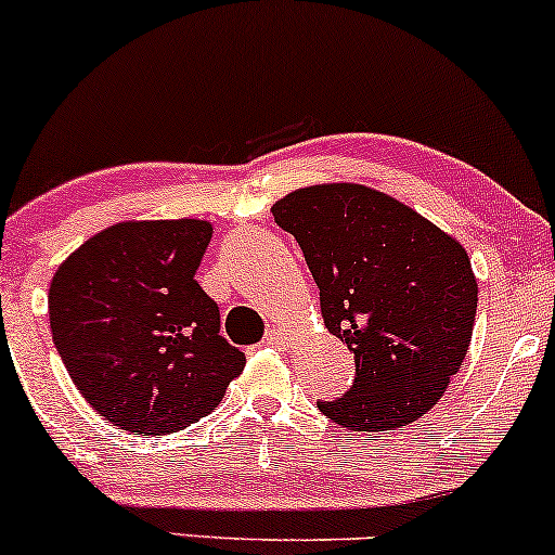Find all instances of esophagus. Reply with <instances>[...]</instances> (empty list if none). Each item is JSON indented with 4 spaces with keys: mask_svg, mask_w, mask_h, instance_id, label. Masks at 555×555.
<instances>
[{
    "mask_svg": "<svg viewBox=\"0 0 555 555\" xmlns=\"http://www.w3.org/2000/svg\"><path fill=\"white\" fill-rule=\"evenodd\" d=\"M266 344H269V347H286V344H289V334H286L284 328L271 326L266 331Z\"/></svg>",
    "mask_w": 555,
    "mask_h": 555,
    "instance_id": "obj_1",
    "label": "esophagus"
}]
</instances>
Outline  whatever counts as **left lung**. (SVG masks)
<instances>
[{"mask_svg":"<svg viewBox=\"0 0 555 555\" xmlns=\"http://www.w3.org/2000/svg\"><path fill=\"white\" fill-rule=\"evenodd\" d=\"M271 214L308 260L323 323L354 354L352 388L318 410L354 433L433 410L473 341L477 279L460 240L354 182L299 188Z\"/></svg>","mask_w":555,"mask_h":555,"instance_id":"left-lung-1","label":"left lung"}]
</instances>
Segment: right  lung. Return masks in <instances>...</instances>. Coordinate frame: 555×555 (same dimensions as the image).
I'll list each match as a JSON object with an SVG mask.
<instances>
[{
    "mask_svg": "<svg viewBox=\"0 0 555 555\" xmlns=\"http://www.w3.org/2000/svg\"><path fill=\"white\" fill-rule=\"evenodd\" d=\"M211 234L203 219L119 221L62 260L49 286L69 378L132 436H167L206 417L245 367L219 336V305L195 282Z\"/></svg>",
    "mask_w": 555,
    "mask_h": 555,
    "instance_id": "obj_1",
    "label": "right lung"
}]
</instances>
